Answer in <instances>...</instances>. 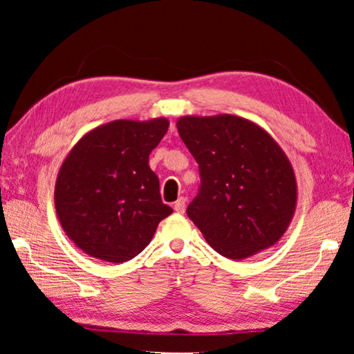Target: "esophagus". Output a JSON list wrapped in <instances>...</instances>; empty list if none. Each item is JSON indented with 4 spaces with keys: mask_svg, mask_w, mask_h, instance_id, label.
<instances>
[{
    "mask_svg": "<svg viewBox=\"0 0 354 354\" xmlns=\"http://www.w3.org/2000/svg\"><path fill=\"white\" fill-rule=\"evenodd\" d=\"M173 207H175V211L178 214H183L185 211V198H183V196H181V198H178L175 201V206H173Z\"/></svg>",
    "mask_w": 354,
    "mask_h": 354,
    "instance_id": "esophagus-1",
    "label": "esophagus"
}]
</instances>
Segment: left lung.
I'll list each match as a JSON object with an SVG mask.
<instances>
[{
    "label": "left lung",
    "instance_id": "8db88e82",
    "mask_svg": "<svg viewBox=\"0 0 354 354\" xmlns=\"http://www.w3.org/2000/svg\"><path fill=\"white\" fill-rule=\"evenodd\" d=\"M178 133L200 165L201 187L187 207L206 242L242 261L277 245L297 209V178L277 140L248 118L184 115Z\"/></svg>",
    "mask_w": 354,
    "mask_h": 354
}]
</instances>
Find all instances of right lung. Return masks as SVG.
Returning a JSON list of instances; mask_svg holds the SVG:
<instances>
[{"mask_svg": "<svg viewBox=\"0 0 354 354\" xmlns=\"http://www.w3.org/2000/svg\"><path fill=\"white\" fill-rule=\"evenodd\" d=\"M170 122L113 120L84 134L59 169L55 206L62 230L84 253L127 262L151 242L173 212L160 200L149 153Z\"/></svg>", "mask_w": 354, "mask_h": 354, "instance_id": "right-lung-1", "label": "right lung"}]
</instances>
